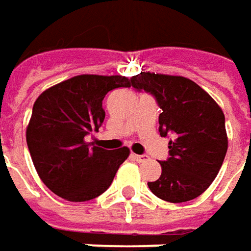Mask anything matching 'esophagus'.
I'll return each instance as SVG.
<instances>
[{
	"label": "esophagus",
	"instance_id": "esophagus-1",
	"mask_svg": "<svg viewBox=\"0 0 251 251\" xmlns=\"http://www.w3.org/2000/svg\"><path fill=\"white\" fill-rule=\"evenodd\" d=\"M134 159L137 160L138 163H144V162L150 160V156L148 155H134Z\"/></svg>",
	"mask_w": 251,
	"mask_h": 251
}]
</instances>
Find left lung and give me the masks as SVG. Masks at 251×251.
<instances>
[{"label": "left lung", "instance_id": "8db88e82", "mask_svg": "<svg viewBox=\"0 0 251 251\" xmlns=\"http://www.w3.org/2000/svg\"><path fill=\"white\" fill-rule=\"evenodd\" d=\"M135 89L152 93L162 109L159 132L169 141L170 158L160 162L162 175L150 190L169 202H186L207 190L227 151L225 116L217 101L191 79L142 71L131 78Z\"/></svg>", "mask_w": 251, "mask_h": 251}]
</instances>
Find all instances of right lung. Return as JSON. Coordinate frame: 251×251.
Masks as SVG:
<instances>
[{
    "mask_svg": "<svg viewBox=\"0 0 251 251\" xmlns=\"http://www.w3.org/2000/svg\"><path fill=\"white\" fill-rule=\"evenodd\" d=\"M130 86L127 76L83 74L46 89L36 99L26 142L39 177L54 194L82 202L110 187L130 150H103L86 142V135L99 130L104 120L101 101L107 92Z\"/></svg>",
    "mask_w": 251,
    "mask_h": 251,
    "instance_id": "1",
    "label": "right lung"
}]
</instances>
